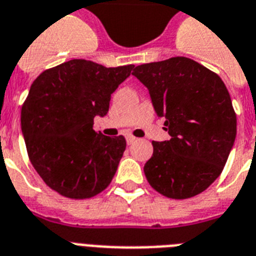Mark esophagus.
<instances>
[{
	"instance_id": "obj_1",
	"label": "esophagus",
	"mask_w": 256,
	"mask_h": 256,
	"mask_svg": "<svg viewBox=\"0 0 256 256\" xmlns=\"http://www.w3.org/2000/svg\"><path fill=\"white\" fill-rule=\"evenodd\" d=\"M135 140H136V138H135L134 135H132V134L126 135V142H128V144H132Z\"/></svg>"
}]
</instances>
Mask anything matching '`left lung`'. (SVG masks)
Returning a JSON list of instances; mask_svg holds the SVG:
<instances>
[{
    "label": "left lung",
    "instance_id": "left-lung-1",
    "mask_svg": "<svg viewBox=\"0 0 256 256\" xmlns=\"http://www.w3.org/2000/svg\"><path fill=\"white\" fill-rule=\"evenodd\" d=\"M132 74L150 92L170 140L152 142L147 182L168 198L204 192L221 175L236 135V116L226 85L194 60L176 56L142 64Z\"/></svg>",
    "mask_w": 256,
    "mask_h": 256
}]
</instances>
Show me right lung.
<instances>
[{"label":"right lung","instance_id":"add662e5","mask_svg":"<svg viewBox=\"0 0 256 256\" xmlns=\"http://www.w3.org/2000/svg\"><path fill=\"white\" fill-rule=\"evenodd\" d=\"M132 68L74 59L44 70L31 85L20 112L28 159L62 196L90 198L113 180L126 139L94 132L93 120L108 113L112 93Z\"/></svg>","mask_w":256,"mask_h":256}]
</instances>
